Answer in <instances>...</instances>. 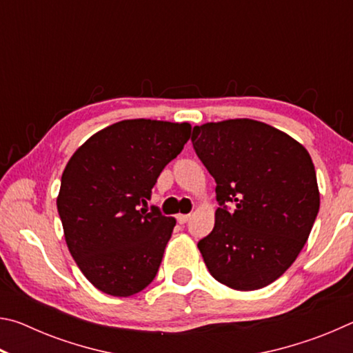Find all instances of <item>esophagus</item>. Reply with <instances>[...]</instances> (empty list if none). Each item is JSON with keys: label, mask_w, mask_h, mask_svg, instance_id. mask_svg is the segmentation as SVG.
Instances as JSON below:
<instances>
[{"label": "esophagus", "mask_w": 353, "mask_h": 353, "mask_svg": "<svg viewBox=\"0 0 353 353\" xmlns=\"http://www.w3.org/2000/svg\"><path fill=\"white\" fill-rule=\"evenodd\" d=\"M176 218H177V223H179V224H185V223H187V221L190 219V214H182V213H179Z\"/></svg>", "instance_id": "34e87169"}]
</instances>
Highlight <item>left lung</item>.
Here are the masks:
<instances>
[{
    "label": "left lung",
    "mask_w": 353,
    "mask_h": 353,
    "mask_svg": "<svg viewBox=\"0 0 353 353\" xmlns=\"http://www.w3.org/2000/svg\"><path fill=\"white\" fill-rule=\"evenodd\" d=\"M191 143L219 204L198 243L205 266L229 288H265L294 263L318 216L312 157L282 130L248 118L194 126Z\"/></svg>",
    "instance_id": "1"
}]
</instances>
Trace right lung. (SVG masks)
<instances>
[{
    "mask_svg": "<svg viewBox=\"0 0 353 353\" xmlns=\"http://www.w3.org/2000/svg\"><path fill=\"white\" fill-rule=\"evenodd\" d=\"M190 132L188 123L124 119L92 135L65 166L57 212L70 254L94 288L129 297L154 280L176 219L140 207Z\"/></svg>",
    "mask_w": 353,
    "mask_h": 353,
    "instance_id": "add662e5",
    "label": "right lung"
}]
</instances>
